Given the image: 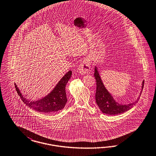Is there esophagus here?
<instances>
[{
	"instance_id": "esophagus-1",
	"label": "esophagus",
	"mask_w": 156,
	"mask_h": 156,
	"mask_svg": "<svg viewBox=\"0 0 156 156\" xmlns=\"http://www.w3.org/2000/svg\"><path fill=\"white\" fill-rule=\"evenodd\" d=\"M90 71V62L88 59H84L78 68V72L81 75L88 73Z\"/></svg>"
}]
</instances>
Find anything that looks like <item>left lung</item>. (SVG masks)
Returning a JSON list of instances; mask_svg holds the SVG:
<instances>
[{"mask_svg": "<svg viewBox=\"0 0 156 156\" xmlns=\"http://www.w3.org/2000/svg\"><path fill=\"white\" fill-rule=\"evenodd\" d=\"M94 76L95 77L97 84L95 93L96 103L102 113L111 115L121 114L132 108L133 106L135 105L136 102H137V100H136L134 102L127 105L119 104L115 101L113 97L111 95L105 87L96 66ZM143 86L144 81H143L142 91L140 95H141ZM139 98V97L138 98V100Z\"/></svg>", "mask_w": 156, "mask_h": 156, "instance_id": "8db88e82", "label": "left lung"}]
</instances>
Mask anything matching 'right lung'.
I'll return each mask as SVG.
<instances>
[{
    "label": "right lung",
    "mask_w": 156,
    "mask_h": 156,
    "mask_svg": "<svg viewBox=\"0 0 156 156\" xmlns=\"http://www.w3.org/2000/svg\"><path fill=\"white\" fill-rule=\"evenodd\" d=\"M72 74V72L69 70L63 76L50 93L37 101H29L24 98L16 84H14L15 88L18 94L20 97L21 100L30 108L33 109L36 111L47 114L54 113L63 109L66 104L68 100L65 87L71 77Z\"/></svg>",
    "instance_id": "right-lung-1"
}]
</instances>
